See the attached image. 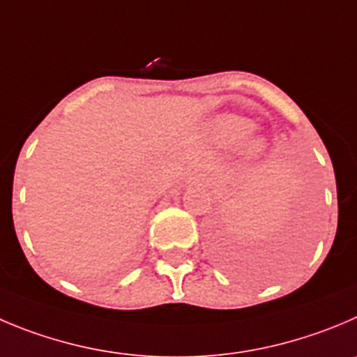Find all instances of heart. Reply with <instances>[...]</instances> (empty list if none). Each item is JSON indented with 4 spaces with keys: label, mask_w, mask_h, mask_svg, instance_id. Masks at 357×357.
Returning a JSON list of instances; mask_svg holds the SVG:
<instances>
[{
    "label": "heart",
    "mask_w": 357,
    "mask_h": 357,
    "mask_svg": "<svg viewBox=\"0 0 357 357\" xmlns=\"http://www.w3.org/2000/svg\"><path fill=\"white\" fill-rule=\"evenodd\" d=\"M250 121L246 118L234 114H224L218 116L215 121L211 123V137L220 144H232V142L239 141V139L248 132ZM266 142L261 135H250L246 141L243 142V151L248 156H259L264 153Z\"/></svg>",
    "instance_id": "heart-1"
}]
</instances>
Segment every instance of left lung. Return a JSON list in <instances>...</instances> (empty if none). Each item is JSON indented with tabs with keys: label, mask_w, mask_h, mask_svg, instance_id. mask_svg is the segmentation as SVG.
Masks as SVG:
<instances>
[{
	"label": "left lung",
	"mask_w": 357,
	"mask_h": 357,
	"mask_svg": "<svg viewBox=\"0 0 357 357\" xmlns=\"http://www.w3.org/2000/svg\"><path fill=\"white\" fill-rule=\"evenodd\" d=\"M312 241V227L308 220H298L280 231L278 236L264 245H238L227 236L220 234L215 246V257L220 264L236 275L273 276L294 264Z\"/></svg>",
	"instance_id": "1"
}]
</instances>
